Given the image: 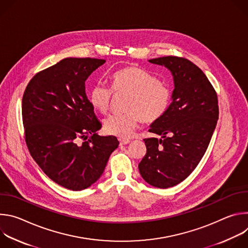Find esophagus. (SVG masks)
Returning <instances> with one entry per match:
<instances>
[{"label": "esophagus", "instance_id": "esophagus-1", "mask_svg": "<svg viewBox=\"0 0 248 248\" xmlns=\"http://www.w3.org/2000/svg\"><path fill=\"white\" fill-rule=\"evenodd\" d=\"M119 141H120L121 145H125V144H128L130 142V140L124 139V138H119Z\"/></svg>", "mask_w": 248, "mask_h": 248}]
</instances>
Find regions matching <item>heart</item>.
<instances>
[{"label":"heart","instance_id":"1","mask_svg":"<svg viewBox=\"0 0 248 248\" xmlns=\"http://www.w3.org/2000/svg\"><path fill=\"white\" fill-rule=\"evenodd\" d=\"M110 82L116 94H127L124 114H114L104 121L105 130L123 138L129 137L140 121L151 124L159 121L168 111L171 92L155 76L138 66H125L115 72ZM113 92L103 83H96L89 92L93 108L106 114L112 104Z\"/></svg>","mask_w":248,"mask_h":248}]
</instances>
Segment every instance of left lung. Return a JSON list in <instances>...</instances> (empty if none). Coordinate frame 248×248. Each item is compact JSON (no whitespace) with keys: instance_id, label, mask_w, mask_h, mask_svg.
<instances>
[{"instance_id":"8db88e82","label":"left lung","mask_w":248,"mask_h":248,"mask_svg":"<svg viewBox=\"0 0 248 248\" xmlns=\"http://www.w3.org/2000/svg\"><path fill=\"white\" fill-rule=\"evenodd\" d=\"M166 66L174 89L167 113L150 125L161 138H145L146 154L138 165L150 186H174L186 180L204 156L219 119L217 93L202 70L180 57L149 60Z\"/></svg>"}]
</instances>
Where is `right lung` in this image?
<instances>
[{"label": "right lung", "instance_id": "add662e5", "mask_svg": "<svg viewBox=\"0 0 248 248\" xmlns=\"http://www.w3.org/2000/svg\"><path fill=\"white\" fill-rule=\"evenodd\" d=\"M105 62L63 59L35 75L23 93L22 122L30 155L53 182L70 190L97 182L119 146L116 136L96 133L102 124L85 93V80Z\"/></svg>", "mask_w": 248, "mask_h": 248}]
</instances>
